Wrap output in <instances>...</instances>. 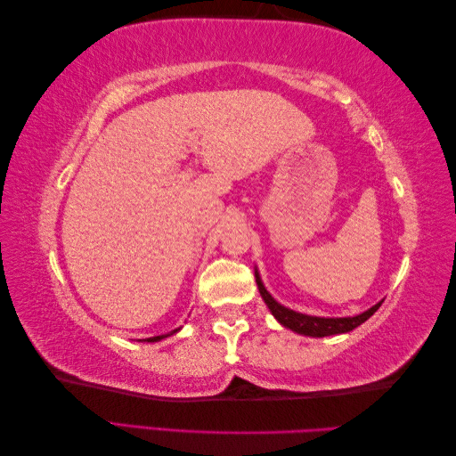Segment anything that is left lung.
<instances>
[{"label": "left lung", "mask_w": 456, "mask_h": 456, "mask_svg": "<svg viewBox=\"0 0 456 456\" xmlns=\"http://www.w3.org/2000/svg\"><path fill=\"white\" fill-rule=\"evenodd\" d=\"M256 283L259 295L265 301L267 309L272 311L273 317L277 319V322L283 324L285 329H291L297 334H305V337H313V338H322V337H332V334H345L354 330L356 327H360L362 322H366L371 314H374L382 301L376 303L374 306H370L368 311L356 314V317H313V314H303L297 313L289 306H283L281 303H277L272 293L265 289V285L262 283V277H259L257 269H256Z\"/></svg>", "instance_id": "1"}]
</instances>
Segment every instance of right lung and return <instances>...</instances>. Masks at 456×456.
I'll list each match as a JSON object with an SVG mask.
<instances>
[{"mask_svg": "<svg viewBox=\"0 0 456 456\" xmlns=\"http://www.w3.org/2000/svg\"><path fill=\"white\" fill-rule=\"evenodd\" d=\"M181 329H175V330H171V332H167V334H159V337H151V338H145L147 342H159V340H163V338H167V337H171V334H175V332H179Z\"/></svg>", "mask_w": 456, "mask_h": 456, "instance_id": "obj_1", "label": "right lung"}]
</instances>
